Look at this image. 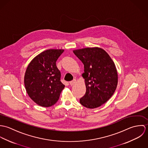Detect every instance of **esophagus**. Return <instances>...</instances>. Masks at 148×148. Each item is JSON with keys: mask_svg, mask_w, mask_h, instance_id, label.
<instances>
[{"mask_svg": "<svg viewBox=\"0 0 148 148\" xmlns=\"http://www.w3.org/2000/svg\"><path fill=\"white\" fill-rule=\"evenodd\" d=\"M76 79H73L72 81H71V82H70V83H69V84L70 85H71V86H72V85H73L75 84L76 83Z\"/></svg>", "mask_w": 148, "mask_h": 148, "instance_id": "34e87169", "label": "esophagus"}]
</instances>
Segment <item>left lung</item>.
<instances>
[{"label": "left lung", "instance_id": "8db88e82", "mask_svg": "<svg viewBox=\"0 0 148 148\" xmlns=\"http://www.w3.org/2000/svg\"><path fill=\"white\" fill-rule=\"evenodd\" d=\"M82 62L86 92L80 103L87 108L99 107L113 95L118 83V74L114 63L103 49L87 47L73 51Z\"/></svg>", "mask_w": 148, "mask_h": 148}]
</instances>
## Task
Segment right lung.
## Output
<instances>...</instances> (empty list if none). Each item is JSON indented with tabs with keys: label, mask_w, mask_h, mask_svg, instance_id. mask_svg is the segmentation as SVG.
I'll list each match as a JSON object with an SVG mask.
<instances>
[{
	"label": "right lung",
	"mask_w": 148,
	"mask_h": 148,
	"mask_svg": "<svg viewBox=\"0 0 148 148\" xmlns=\"http://www.w3.org/2000/svg\"><path fill=\"white\" fill-rule=\"evenodd\" d=\"M64 51L62 49L45 50L36 56L26 69L24 82L27 93L39 106H53L65 87L56 64Z\"/></svg>",
	"instance_id": "right-lung-1"
}]
</instances>
